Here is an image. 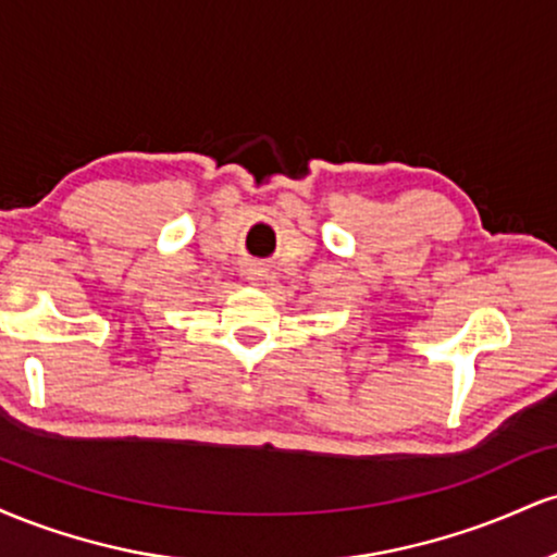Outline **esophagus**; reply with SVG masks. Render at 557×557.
Instances as JSON below:
<instances>
[{
    "mask_svg": "<svg viewBox=\"0 0 557 557\" xmlns=\"http://www.w3.org/2000/svg\"><path fill=\"white\" fill-rule=\"evenodd\" d=\"M246 280L251 285H267L272 280V272H270V267H264V264H251L246 270Z\"/></svg>",
    "mask_w": 557,
    "mask_h": 557,
    "instance_id": "obj_1",
    "label": "esophagus"
}]
</instances>
